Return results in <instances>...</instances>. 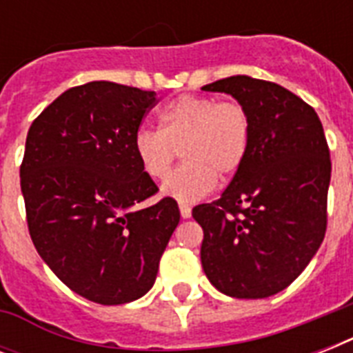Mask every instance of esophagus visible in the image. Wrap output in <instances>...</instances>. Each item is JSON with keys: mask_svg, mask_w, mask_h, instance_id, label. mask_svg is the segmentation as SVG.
I'll list each match as a JSON object with an SVG mask.
<instances>
[{"mask_svg": "<svg viewBox=\"0 0 353 353\" xmlns=\"http://www.w3.org/2000/svg\"><path fill=\"white\" fill-rule=\"evenodd\" d=\"M179 212H181V218H185V220L192 216V209H190V205H185V203L179 205Z\"/></svg>", "mask_w": 353, "mask_h": 353, "instance_id": "esophagus-1", "label": "esophagus"}]
</instances>
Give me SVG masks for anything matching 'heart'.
Returning <instances> with one entry per match:
<instances>
[{
    "mask_svg": "<svg viewBox=\"0 0 353 353\" xmlns=\"http://www.w3.org/2000/svg\"><path fill=\"white\" fill-rule=\"evenodd\" d=\"M161 130L141 128L135 133V154L143 170L163 179L179 150L185 163L166 178L161 192L179 203H194L229 179L245 161L251 121L245 108L216 97L183 95L159 113Z\"/></svg>",
    "mask_w": 353,
    "mask_h": 353,
    "instance_id": "1",
    "label": "heart"
}]
</instances>
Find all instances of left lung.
Wrapping results in <instances>:
<instances>
[{
	"instance_id": "1",
	"label": "left lung",
	"mask_w": 353,
	"mask_h": 353,
	"mask_svg": "<svg viewBox=\"0 0 353 353\" xmlns=\"http://www.w3.org/2000/svg\"><path fill=\"white\" fill-rule=\"evenodd\" d=\"M245 108V161L220 199L194 207L203 229L201 265L216 290L265 299L285 290L326 232L330 150L312 106L285 88L236 74L201 88Z\"/></svg>"
}]
</instances>
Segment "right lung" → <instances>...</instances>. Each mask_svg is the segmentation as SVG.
Masks as SVG:
<instances>
[{
    "label": "right lung",
    "mask_w": 353,
    "mask_h": 353,
    "mask_svg": "<svg viewBox=\"0 0 353 353\" xmlns=\"http://www.w3.org/2000/svg\"><path fill=\"white\" fill-rule=\"evenodd\" d=\"M154 91L97 80L63 91L29 128L19 177L41 260L88 301L117 306L146 295L179 223L135 154Z\"/></svg>",
    "instance_id": "obj_1"
}]
</instances>
